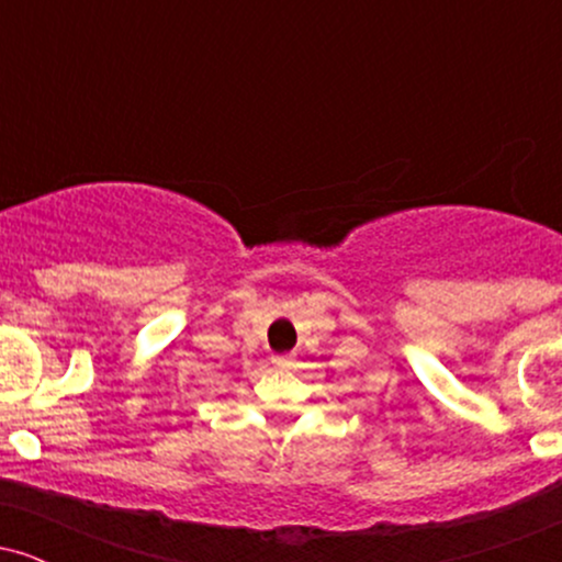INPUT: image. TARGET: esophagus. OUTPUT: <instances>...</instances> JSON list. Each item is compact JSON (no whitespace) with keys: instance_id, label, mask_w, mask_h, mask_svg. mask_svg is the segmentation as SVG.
<instances>
[{"instance_id":"34e87169","label":"esophagus","mask_w":562,"mask_h":562,"mask_svg":"<svg viewBox=\"0 0 562 562\" xmlns=\"http://www.w3.org/2000/svg\"><path fill=\"white\" fill-rule=\"evenodd\" d=\"M272 364H274V367H280V370H288V367L293 364V359H290V357H285V353H282V357H272Z\"/></svg>"}]
</instances>
